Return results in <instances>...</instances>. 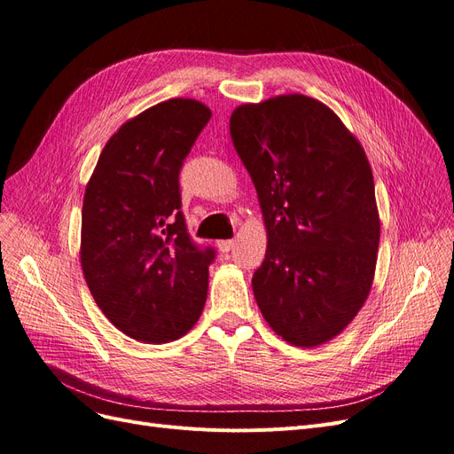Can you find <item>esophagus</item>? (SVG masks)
Instances as JSON below:
<instances>
[{"instance_id": "34e87169", "label": "esophagus", "mask_w": 454, "mask_h": 454, "mask_svg": "<svg viewBox=\"0 0 454 454\" xmlns=\"http://www.w3.org/2000/svg\"><path fill=\"white\" fill-rule=\"evenodd\" d=\"M234 244H237V240H220L217 242V247H220L222 253H229L234 247Z\"/></svg>"}]
</instances>
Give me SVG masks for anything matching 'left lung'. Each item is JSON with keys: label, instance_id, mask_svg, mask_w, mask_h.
Here are the masks:
<instances>
[{"label": "left lung", "instance_id": "obj_1", "mask_svg": "<svg viewBox=\"0 0 454 454\" xmlns=\"http://www.w3.org/2000/svg\"><path fill=\"white\" fill-rule=\"evenodd\" d=\"M231 137L268 234L251 279L259 309L286 342L318 347L352 322L374 279L380 217L365 151L303 95L239 106Z\"/></svg>", "mask_w": 454, "mask_h": 454}]
</instances>
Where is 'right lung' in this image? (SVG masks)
<instances>
[{"label": "right lung", "instance_id": "add662e5", "mask_svg": "<svg viewBox=\"0 0 454 454\" xmlns=\"http://www.w3.org/2000/svg\"><path fill=\"white\" fill-rule=\"evenodd\" d=\"M210 115L201 102L171 98L126 121L85 188L83 276L102 313L136 340L183 337L207 301L215 251L190 239L178 175Z\"/></svg>", "mask_w": 454, "mask_h": 454}]
</instances>
